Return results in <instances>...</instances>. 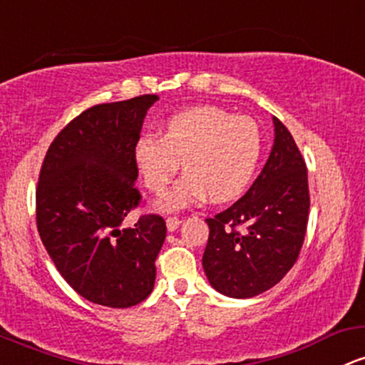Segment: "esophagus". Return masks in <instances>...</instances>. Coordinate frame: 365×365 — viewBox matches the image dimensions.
<instances>
[{"label":"esophagus","mask_w":365,"mask_h":365,"mask_svg":"<svg viewBox=\"0 0 365 365\" xmlns=\"http://www.w3.org/2000/svg\"><path fill=\"white\" fill-rule=\"evenodd\" d=\"M180 223H182V220H180L178 216H168V218H166V227H168V230H170V232L176 230V228L180 227Z\"/></svg>","instance_id":"34e87169"}]
</instances>
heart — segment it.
<instances>
[{
	"label": "heart",
	"instance_id": "1",
	"mask_svg": "<svg viewBox=\"0 0 365 365\" xmlns=\"http://www.w3.org/2000/svg\"><path fill=\"white\" fill-rule=\"evenodd\" d=\"M262 131L255 119L213 106L176 112L158 133L140 135L133 161L147 189L166 190L180 170L185 176L158 201L175 211L202 201L223 202L241 195L253 180L262 158Z\"/></svg>",
	"mask_w": 365,
	"mask_h": 365
}]
</instances>
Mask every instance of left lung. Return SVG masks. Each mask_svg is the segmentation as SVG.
I'll return each mask as SVG.
<instances>
[{"label": "left lung", "mask_w": 365, "mask_h": 365, "mask_svg": "<svg viewBox=\"0 0 365 365\" xmlns=\"http://www.w3.org/2000/svg\"><path fill=\"white\" fill-rule=\"evenodd\" d=\"M268 161L250 190L213 218L202 267L230 298H253L280 282L305 241L310 210L307 164L293 135L274 118Z\"/></svg>", "instance_id": "obj_1"}]
</instances>
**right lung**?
<instances>
[{
	"label": "right lung",
	"instance_id": "add662e5",
	"mask_svg": "<svg viewBox=\"0 0 365 365\" xmlns=\"http://www.w3.org/2000/svg\"><path fill=\"white\" fill-rule=\"evenodd\" d=\"M158 95L100 103L74 118L48 147L36 187V223L67 284L88 302L138 305L154 289L155 258L166 239L163 216L137 210L133 145Z\"/></svg>",
	"mask_w": 365,
	"mask_h": 365
}]
</instances>
